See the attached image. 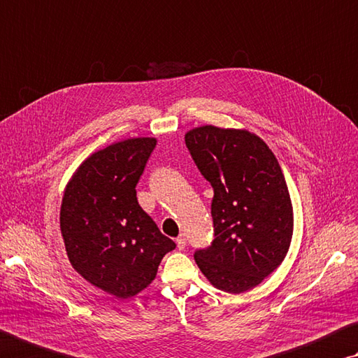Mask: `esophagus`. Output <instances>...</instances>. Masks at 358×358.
<instances>
[{"label":"esophagus","instance_id":"esophagus-1","mask_svg":"<svg viewBox=\"0 0 358 358\" xmlns=\"http://www.w3.org/2000/svg\"><path fill=\"white\" fill-rule=\"evenodd\" d=\"M175 243H177V247H178L180 250H183L185 247H186V238H185L183 235H180V236L177 238V241H175Z\"/></svg>","mask_w":358,"mask_h":358}]
</instances>
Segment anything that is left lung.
I'll return each mask as SVG.
<instances>
[{
	"mask_svg": "<svg viewBox=\"0 0 358 358\" xmlns=\"http://www.w3.org/2000/svg\"><path fill=\"white\" fill-rule=\"evenodd\" d=\"M185 142L214 189V241L194 255L199 269L217 289L239 294L255 288L282 264L294 230L282 167L245 128L201 125Z\"/></svg>",
	"mask_w": 358,
	"mask_h": 358,
	"instance_id": "1",
	"label": "left lung"
}]
</instances>
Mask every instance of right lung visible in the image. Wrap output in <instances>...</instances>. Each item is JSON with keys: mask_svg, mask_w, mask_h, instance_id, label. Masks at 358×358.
<instances>
[{"mask_svg": "<svg viewBox=\"0 0 358 358\" xmlns=\"http://www.w3.org/2000/svg\"><path fill=\"white\" fill-rule=\"evenodd\" d=\"M157 142L129 138L94 152L64 189L59 222L71 266L84 280L119 299L145 289L162 257L175 249L136 197Z\"/></svg>", "mask_w": 358, "mask_h": 358, "instance_id": "right-lung-1", "label": "right lung"}]
</instances>
